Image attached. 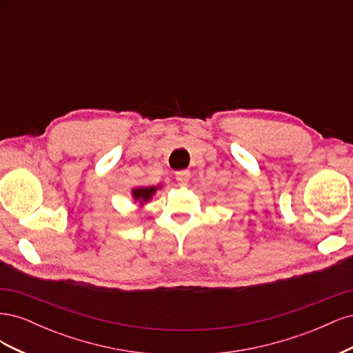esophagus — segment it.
Returning a JSON list of instances; mask_svg holds the SVG:
<instances>
[{"label":"esophagus","mask_w":353,"mask_h":353,"mask_svg":"<svg viewBox=\"0 0 353 353\" xmlns=\"http://www.w3.org/2000/svg\"><path fill=\"white\" fill-rule=\"evenodd\" d=\"M175 178H176V183L179 185H187L190 181V172L188 170H179V172L175 174Z\"/></svg>","instance_id":"esophagus-1"}]
</instances>
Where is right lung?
Here are the masks:
<instances>
[{
  "mask_svg": "<svg viewBox=\"0 0 353 353\" xmlns=\"http://www.w3.org/2000/svg\"><path fill=\"white\" fill-rule=\"evenodd\" d=\"M162 187V185H152V187H135L132 188L131 194H132V199L134 201H138L140 203V208H143L145 203L150 201L153 199V196L156 194V191Z\"/></svg>",
  "mask_w": 353,
  "mask_h": 353,
  "instance_id": "right-lung-1",
  "label": "right lung"
}]
</instances>
